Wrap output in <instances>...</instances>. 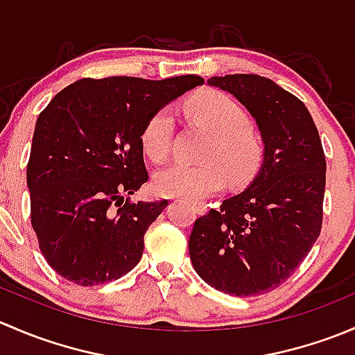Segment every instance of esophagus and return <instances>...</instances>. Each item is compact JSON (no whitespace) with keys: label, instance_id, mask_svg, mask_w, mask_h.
Masks as SVG:
<instances>
[{"label":"esophagus","instance_id":"34e87169","mask_svg":"<svg viewBox=\"0 0 355 355\" xmlns=\"http://www.w3.org/2000/svg\"><path fill=\"white\" fill-rule=\"evenodd\" d=\"M194 209L198 211V214H204L207 211V206L204 202H196L194 204Z\"/></svg>","mask_w":355,"mask_h":355}]
</instances>
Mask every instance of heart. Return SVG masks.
<instances>
[{
  "label": "heart",
  "mask_w": 355,
  "mask_h": 355,
  "mask_svg": "<svg viewBox=\"0 0 355 355\" xmlns=\"http://www.w3.org/2000/svg\"><path fill=\"white\" fill-rule=\"evenodd\" d=\"M187 110L213 132L202 153L207 163H175L159 170L153 184L157 194L194 202L216 194L225 177L232 185L247 184L259 168L263 149L241 105L227 94L207 91L192 98ZM173 127V114L168 108L157 110L144 125L142 148L156 163L170 155Z\"/></svg>",
  "instance_id": "obj_1"
}]
</instances>
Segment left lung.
<instances>
[{"instance_id": "left-lung-1", "label": "left lung", "mask_w": 355, "mask_h": 355, "mask_svg": "<svg viewBox=\"0 0 355 355\" xmlns=\"http://www.w3.org/2000/svg\"><path fill=\"white\" fill-rule=\"evenodd\" d=\"M256 118L264 159L252 184L196 220L189 254L198 275L220 292L261 295L292 277L323 225L327 159L306 105L254 73L211 77Z\"/></svg>"}]
</instances>
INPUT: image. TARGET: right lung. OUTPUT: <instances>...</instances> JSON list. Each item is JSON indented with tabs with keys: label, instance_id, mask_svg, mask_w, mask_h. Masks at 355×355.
Wrapping results in <instances>:
<instances>
[{
	"label": "right lung",
	"instance_id": "1",
	"mask_svg": "<svg viewBox=\"0 0 355 355\" xmlns=\"http://www.w3.org/2000/svg\"><path fill=\"white\" fill-rule=\"evenodd\" d=\"M200 84L198 75L80 78L41 111L27 163L31 223L56 273L92 287L141 261L144 234L168 206L130 200L149 178L142 130Z\"/></svg>",
	"mask_w": 355,
	"mask_h": 355
}]
</instances>
